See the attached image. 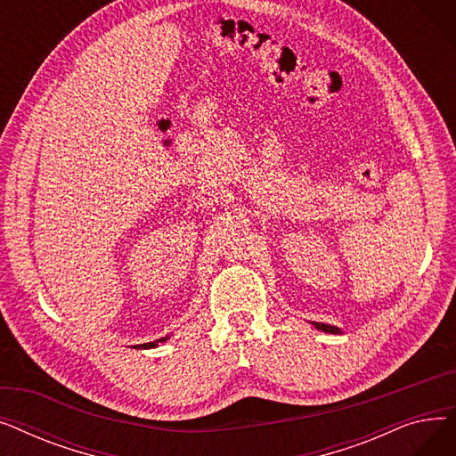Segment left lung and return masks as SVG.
Wrapping results in <instances>:
<instances>
[{
  "mask_svg": "<svg viewBox=\"0 0 456 456\" xmlns=\"http://www.w3.org/2000/svg\"><path fill=\"white\" fill-rule=\"evenodd\" d=\"M314 325H316V329L325 330V332H334V334H338V332H340V329H338V327H332V325H325V323H314Z\"/></svg>",
  "mask_w": 456,
  "mask_h": 456,
  "instance_id": "1",
  "label": "left lung"
}]
</instances>
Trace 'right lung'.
I'll return each mask as SVG.
<instances>
[{"mask_svg": "<svg viewBox=\"0 0 456 456\" xmlns=\"http://www.w3.org/2000/svg\"><path fill=\"white\" fill-rule=\"evenodd\" d=\"M164 338H160L159 342H162ZM138 347H143V349H146V347H157V342H150V344H142V346H138Z\"/></svg>", "mask_w": 456, "mask_h": 456, "instance_id": "obj_1", "label": "right lung"}]
</instances>
